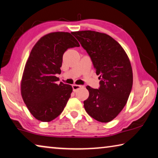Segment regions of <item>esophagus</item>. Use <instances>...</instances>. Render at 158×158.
<instances>
[{"label":"esophagus","instance_id":"obj_1","mask_svg":"<svg viewBox=\"0 0 158 158\" xmlns=\"http://www.w3.org/2000/svg\"><path fill=\"white\" fill-rule=\"evenodd\" d=\"M81 87H82L81 85H78V84H73V85H72L73 91H76L77 90H78V89H81Z\"/></svg>","mask_w":158,"mask_h":158}]
</instances>
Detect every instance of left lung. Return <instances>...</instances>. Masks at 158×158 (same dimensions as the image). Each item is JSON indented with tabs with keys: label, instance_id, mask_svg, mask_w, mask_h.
<instances>
[{
	"label": "left lung",
	"instance_id": "8db88e82",
	"mask_svg": "<svg viewBox=\"0 0 158 158\" xmlns=\"http://www.w3.org/2000/svg\"><path fill=\"white\" fill-rule=\"evenodd\" d=\"M90 56L99 75L98 89L86 86L89 98L84 106L89 116L102 123L114 119L126 106L133 86V70L128 55L110 35L83 30L72 32Z\"/></svg>",
	"mask_w": 158,
	"mask_h": 158
}]
</instances>
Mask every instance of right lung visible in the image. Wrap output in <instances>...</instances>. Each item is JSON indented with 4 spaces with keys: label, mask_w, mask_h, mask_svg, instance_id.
Returning <instances> with one entry per match:
<instances>
[{
    "label": "right lung",
    "mask_w": 158,
    "mask_h": 158,
    "mask_svg": "<svg viewBox=\"0 0 158 158\" xmlns=\"http://www.w3.org/2000/svg\"><path fill=\"white\" fill-rule=\"evenodd\" d=\"M72 33L50 32L36 42L28 57L20 84L21 95L35 118L49 122L63 111L72 92V86L57 84L62 57L68 48L79 47Z\"/></svg>",
    "instance_id": "add662e5"
}]
</instances>
